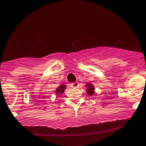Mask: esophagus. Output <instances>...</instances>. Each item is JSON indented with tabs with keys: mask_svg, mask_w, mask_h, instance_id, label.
I'll return each mask as SVG.
<instances>
[{
	"mask_svg": "<svg viewBox=\"0 0 146 146\" xmlns=\"http://www.w3.org/2000/svg\"><path fill=\"white\" fill-rule=\"evenodd\" d=\"M71 86L72 87V88H78V87L79 86V83L78 82H75L71 83Z\"/></svg>",
	"mask_w": 146,
	"mask_h": 146,
	"instance_id": "obj_1",
	"label": "esophagus"
}]
</instances>
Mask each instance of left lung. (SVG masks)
Masks as SVG:
<instances>
[{"label": "left lung", "mask_w": 146, "mask_h": 146, "mask_svg": "<svg viewBox=\"0 0 146 146\" xmlns=\"http://www.w3.org/2000/svg\"><path fill=\"white\" fill-rule=\"evenodd\" d=\"M86 86L87 87V90H86V93L87 94L90 96L93 95L94 93V90H95V88L93 86V85H92L91 84H86Z\"/></svg>", "instance_id": "left-lung-1"}]
</instances>
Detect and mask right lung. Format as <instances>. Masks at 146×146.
<instances>
[{"label":"right lung","mask_w":146,"mask_h":146,"mask_svg":"<svg viewBox=\"0 0 146 146\" xmlns=\"http://www.w3.org/2000/svg\"><path fill=\"white\" fill-rule=\"evenodd\" d=\"M66 86H64V84H62L57 88V89L56 90V95H62L63 93V92L64 91V90L66 89Z\"/></svg>","instance_id":"right-lung-1"}]
</instances>
